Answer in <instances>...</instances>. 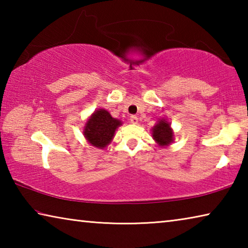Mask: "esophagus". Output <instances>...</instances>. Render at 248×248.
<instances>
[{
	"instance_id": "34e87169",
	"label": "esophagus",
	"mask_w": 248,
	"mask_h": 248,
	"mask_svg": "<svg viewBox=\"0 0 248 248\" xmlns=\"http://www.w3.org/2000/svg\"><path fill=\"white\" fill-rule=\"evenodd\" d=\"M130 121H131V124H138V121H139V118H138L137 116H131L130 117Z\"/></svg>"
}]
</instances>
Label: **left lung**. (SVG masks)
Returning a JSON list of instances; mask_svg holds the SVG:
<instances>
[{
	"mask_svg": "<svg viewBox=\"0 0 248 248\" xmlns=\"http://www.w3.org/2000/svg\"><path fill=\"white\" fill-rule=\"evenodd\" d=\"M153 138L159 145H169L173 142V131L170 124L166 120L158 121V124L153 128Z\"/></svg>",
	"mask_w": 248,
	"mask_h": 248,
	"instance_id": "1",
	"label": "left lung"
}]
</instances>
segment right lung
<instances>
[{"instance_id": "obj_1", "label": "right lung", "mask_w": 248, "mask_h": 248, "mask_svg": "<svg viewBox=\"0 0 248 248\" xmlns=\"http://www.w3.org/2000/svg\"><path fill=\"white\" fill-rule=\"evenodd\" d=\"M120 124L121 121L112 118L107 110L98 109L86 123L84 136L92 145L103 149L112 140Z\"/></svg>"}]
</instances>
